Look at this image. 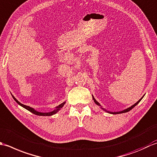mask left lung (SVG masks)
<instances>
[{"mask_svg":"<svg viewBox=\"0 0 157 157\" xmlns=\"http://www.w3.org/2000/svg\"><path fill=\"white\" fill-rule=\"evenodd\" d=\"M12 95V96H13V95ZM144 96H142L141 98H140V100H138V101H137V102H136V104H134L133 105H132V106H130V107H129V108H126V109H124V110H121V111H119V112H111V111H109V110H105V108H104L103 107H102L101 106V104H100V103H99V102L96 100H95V98L94 97V96H93V95H92V97H93V100H94V102H95V104H96L98 105H99V106H100V108H101V110H104L105 112H106V113H109V114H121V113H127V112H129V111H130L131 110H132V108H133L134 107H135L136 106V105L137 104H138L139 103V102L140 101H141L142 100V99L144 98Z\"/></svg>","mask_w":157,"mask_h":157,"instance_id":"1","label":"left lung"}]
</instances>
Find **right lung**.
<instances>
[{"label": "right lung", "mask_w": 157, "mask_h": 157, "mask_svg": "<svg viewBox=\"0 0 157 157\" xmlns=\"http://www.w3.org/2000/svg\"><path fill=\"white\" fill-rule=\"evenodd\" d=\"M13 98L14 99V100L17 102V103L20 105H21V107H23V108H24L25 109H26V110H28V111H30V112H31L32 113H33V114H36V115H38V116H52V115H53V114H56L57 112H59L60 110H61V108H62L63 105H64V104H66V101H64V102H63V103H62L61 104H59V105H57V106H56V108H55V109H54L53 111H52V112H49V113H42V112H38V111H37V110H36L34 109V108H32V107H30V106H28V105H24L23 104H21V103H20V101H19L17 99H16L13 95Z\"/></svg>", "instance_id": "1"}]
</instances>
